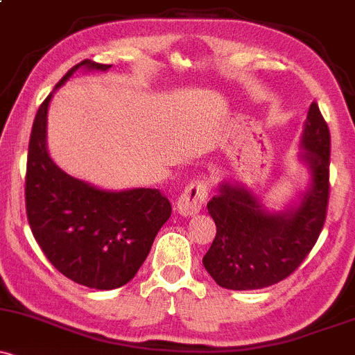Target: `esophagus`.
I'll return each instance as SVG.
<instances>
[{"instance_id": "obj_1", "label": "esophagus", "mask_w": 355, "mask_h": 355, "mask_svg": "<svg viewBox=\"0 0 355 355\" xmlns=\"http://www.w3.org/2000/svg\"><path fill=\"white\" fill-rule=\"evenodd\" d=\"M209 196L207 184L204 180H196L185 187L177 200V211L182 216H193L204 207Z\"/></svg>"}]
</instances>
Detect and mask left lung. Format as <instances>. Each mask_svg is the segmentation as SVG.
Masks as SVG:
<instances>
[{
    "label": "left lung",
    "instance_id": "left-lung-1",
    "mask_svg": "<svg viewBox=\"0 0 355 355\" xmlns=\"http://www.w3.org/2000/svg\"><path fill=\"white\" fill-rule=\"evenodd\" d=\"M300 159L311 180L286 211H267L252 190L230 182H223L207 202L216 238L202 263L225 289H262L284 281L322 233L330 190V130L315 102L304 122Z\"/></svg>",
    "mask_w": 355,
    "mask_h": 355
}]
</instances>
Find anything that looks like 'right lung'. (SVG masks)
Listing matches in <instances>:
<instances>
[{
  "instance_id": "right-lung-1",
  "label": "right lung",
  "mask_w": 355,
  "mask_h": 355,
  "mask_svg": "<svg viewBox=\"0 0 355 355\" xmlns=\"http://www.w3.org/2000/svg\"><path fill=\"white\" fill-rule=\"evenodd\" d=\"M80 68L107 71L110 64L85 59ZM52 93L35 115L28 143L25 206L33 238L49 262L76 284L109 291L128 284L146 260L159 227L171 214L158 189L103 190L71 177L47 151V110Z\"/></svg>"
}]
</instances>
